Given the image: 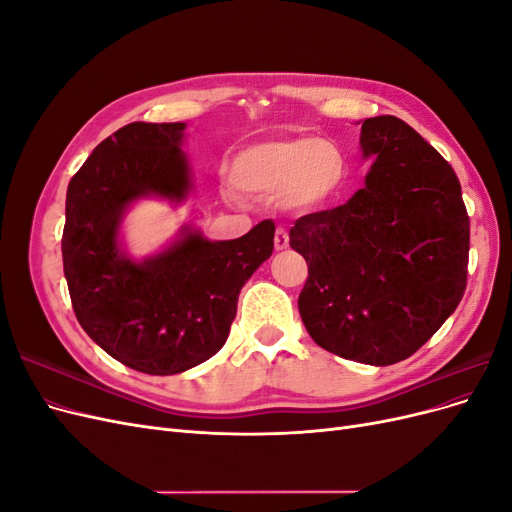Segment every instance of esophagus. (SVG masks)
Returning a JSON list of instances; mask_svg holds the SVG:
<instances>
[{
  "label": "esophagus",
  "instance_id": "1",
  "mask_svg": "<svg viewBox=\"0 0 512 512\" xmlns=\"http://www.w3.org/2000/svg\"><path fill=\"white\" fill-rule=\"evenodd\" d=\"M288 232L286 228H277L275 230V237H273V243H275V250H286L288 247Z\"/></svg>",
  "mask_w": 512,
  "mask_h": 512
}]
</instances>
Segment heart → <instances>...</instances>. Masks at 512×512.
<instances>
[{
	"instance_id": "1",
	"label": "heart",
	"mask_w": 512,
	"mask_h": 512,
	"mask_svg": "<svg viewBox=\"0 0 512 512\" xmlns=\"http://www.w3.org/2000/svg\"><path fill=\"white\" fill-rule=\"evenodd\" d=\"M348 179L346 153L316 136L275 138L243 147L230 164V181L237 190L260 196H280L292 211H312L331 200Z\"/></svg>"
}]
</instances>
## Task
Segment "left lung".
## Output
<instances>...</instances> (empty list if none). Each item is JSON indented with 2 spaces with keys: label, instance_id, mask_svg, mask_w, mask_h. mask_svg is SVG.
I'll return each instance as SVG.
<instances>
[{
  "label": "left lung",
  "instance_id": "obj_1",
  "mask_svg": "<svg viewBox=\"0 0 512 512\" xmlns=\"http://www.w3.org/2000/svg\"><path fill=\"white\" fill-rule=\"evenodd\" d=\"M365 185L335 209L290 228L309 269L299 314L314 342L344 359H408L466 290L470 218L440 153L393 115L365 119Z\"/></svg>",
  "mask_w": 512,
  "mask_h": 512
}]
</instances>
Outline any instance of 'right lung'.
I'll return each mask as SVG.
<instances>
[{"label":"right lung","instance_id":"obj_1","mask_svg":"<svg viewBox=\"0 0 512 512\" xmlns=\"http://www.w3.org/2000/svg\"><path fill=\"white\" fill-rule=\"evenodd\" d=\"M185 123L136 121L102 141L66 194L64 275L76 320L113 359L151 376L192 369L228 339L243 284L273 252V220L211 241L183 224L160 252L132 258L121 226L138 200L173 207L194 183Z\"/></svg>","mask_w":512,"mask_h":512}]
</instances>
